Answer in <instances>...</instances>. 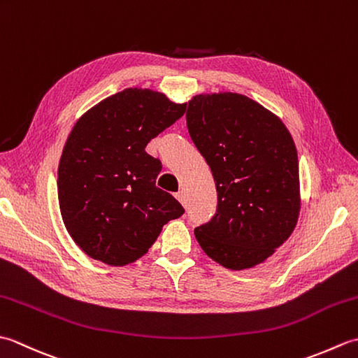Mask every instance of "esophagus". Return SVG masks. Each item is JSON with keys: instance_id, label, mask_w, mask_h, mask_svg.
<instances>
[{"instance_id": "obj_1", "label": "esophagus", "mask_w": 358, "mask_h": 358, "mask_svg": "<svg viewBox=\"0 0 358 358\" xmlns=\"http://www.w3.org/2000/svg\"><path fill=\"white\" fill-rule=\"evenodd\" d=\"M175 199H177L181 204H183V206H186V196H185L183 192H177V194H175Z\"/></svg>"}]
</instances>
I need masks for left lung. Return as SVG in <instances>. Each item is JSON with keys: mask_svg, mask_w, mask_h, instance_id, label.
<instances>
[{"mask_svg": "<svg viewBox=\"0 0 358 358\" xmlns=\"http://www.w3.org/2000/svg\"><path fill=\"white\" fill-rule=\"evenodd\" d=\"M187 131L214 175L218 206L195 238L231 271L263 263L291 237L301 209L299 155L275 113L246 95L199 94Z\"/></svg>", "mask_w": 358, "mask_h": 358, "instance_id": "1", "label": "left lung"}]
</instances>
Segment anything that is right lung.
Listing matches in <instances>:
<instances>
[{
    "label": "right lung",
    "instance_id": "add662e5",
    "mask_svg": "<svg viewBox=\"0 0 358 358\" xmlns=\"http://www.w3.org/2000/svg\"><path fill=\"white\" fill-rule=\"evenodd\" d=\"M185 110L186 103L157 90L127 87L73 124L58 164V203L67 232L90 258L134 263L166 223L185 214L155 186L162 163L144 150Z\"/></svg>",
    "mask_w": 358,
    "mask_h": 358
}]
</instances>
